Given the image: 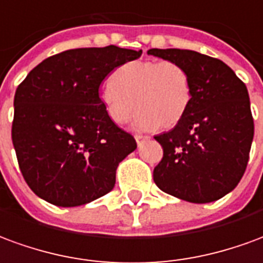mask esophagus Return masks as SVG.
Listing matches in <instances>:
<instances>
[{
    "label": "esophagus",
    "instance_id": "esophagus-1",
    "mask_svg": "<svg viewBox=\"0 0 263 263\" xmlns=\"http://www.w3.org/2000/svg\"><path fill=\"white\" fill-rule=\"evenodd\" d=\"M135 139H136V141H137V146L139 147H140L141 144L144 143V141L148 140V137H146V136H140V135H136Z\"/></svg>",
    "mask_w": 263,
    "mask_h": 263
}]
</instances>
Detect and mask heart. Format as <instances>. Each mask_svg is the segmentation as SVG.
<instances>
[{
    "label": "heart",
    "instance_id": "b5f03b06",
    "mask_svg": "<svg viewBox=\"0 0 263 263\" xmlns=\"http://www.w3.org/2000/svg\"><path fill=\"white\" fill-rule=\"evenodd\" d=\"M100 103L117 126H123L137 109V130L174 127L185 116L193 87L187 69L171 61H133L122 65L100 87Z\"/></svg>",
    "mask_w": 263,
    "mask_h": 263
}]
</instances>
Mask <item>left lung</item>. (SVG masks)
Segmentation results:
<instances>
[{
	"mask_svg": "<svg viewBox=\"0 0 263 263\" xmlns=\"http://www.w3.org/2000/svg\"><path fill=\"white\" fill-rule=\"evenodd\" d=\"M147 53L182 65L193 87L181 122L154 137L164 152L154 182L188 202L222 198L241 181L254 140L245 83L222 61L195 51L153 48Z\"/></svg>",
	"mask_w": 263,
	"mask_h": 263,
	"instance_id": "obj_1",
	"label": "left lung"
}]
</instances>
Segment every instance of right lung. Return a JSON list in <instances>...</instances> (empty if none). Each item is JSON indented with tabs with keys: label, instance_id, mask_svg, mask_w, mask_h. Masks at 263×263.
<instances>
[{
	"label": "right lung",
	"instance_id": "obj_1",
	"mask_svg": "<svg viewBox=\"0 0 263 263\" xmlns=\"http://www.w3.org/2000/svg\"><path fill=\"white\" fill-rule=\"evenodd\" d=\"M141 51L109 45L48 58L28 73L14 98L12 144L25 181L58 206L87 204L113 190L135 137L106 115L99 87Z\"/></svg>",
	"mask_w": 263,
	"mask_h": 263
}]
</instances>
